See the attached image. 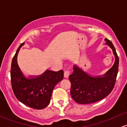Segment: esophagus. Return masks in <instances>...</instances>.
I'll return each instance as SVG.
<instances>
[{
    "label": "esophagus",
    "instance_id": "esophagus-1",
    "mask_svg": "<svg viewBox=\"0 0 127 127\" xmlns=\"http://www.w3.org/2000/svg\"><path fill=\"white\" fill-rule=\"evenodd\" d=\"M64 77L66 78H67L70 75V71L69 69L66 70L64 71Z\"/></svg>",
    "mask_w": 127,
    "mask_h": 127
}]
</instances>
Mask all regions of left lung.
<instances>
[{"instance_id": "1", "label": "left lung", "mask_w": 127, "mask_h": 127, "mask_svg": "<svg viewBox=\"0 0 127 127\" xmlns=\"http://www.w3.org/2000/svg\"><path fill=\"white\" fill-rule=\"evenodd\" d=\"M105 40L116 57L114 64L103 77H96L90 76L74 66V71L69 79L71 83V96L76 103L85 104L95 103L106 98L114 87L119 71V56L111 41L107 39Z\"/></svg>"}]
</instances>
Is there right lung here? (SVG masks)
I'll return each instance as SVG.
<instances>
[{"label":"right lung","instance_id":"1","mask_svg":"<svg viewBox=\"0 0 127 127\" xmlns=\"http://www.w3.org/2000/svg\"><path fill=\"white\" fill-rule=\"evenodd\" d=\"M23 45L24 43L20 45L11 61V87L15 96L20 102L31 108L42 109L49 104L53 88L63 79V71L47 70L38 77L25 78L17 64V55Z\"/></svg>","mask_w":127,"mask_h":127}]
</instances>
